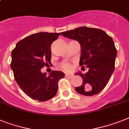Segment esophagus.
<instances>
[{"mask_svg": "<svg viewBox=\"0 0 129 129\" xmlns=\"http://www.w3.org/2000/svg\"><path fill=\"white\" fill-rule=\"evenodd\" d=\"M66 77L70 78V79H71V77H73V75H72L68 74V73H66Z\"/></svg>", "mask_w": 129, "mask_h": 129, "instance_id": "34e87169", "label": "esophagus"}]
</instances>
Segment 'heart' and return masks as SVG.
Masks as SVG:
<instances>
[{
    "mask_svg": "<svg viewBox=\"0 0 129 129\" xmlns=\"http://www.w3.org/2000/svg\"><path fill=\"white\" fill-rule=\"evenodd\" d=\"M61 67L62 69L65 70H70L71 69V66L70 65V63H68L64 62L62 63L61 64Z\"/></svg>",
    "mask_w": 129,
    "mask_h": 129,
    "instance_id": "heart-1",
    "label": "heart"
}]
</instances>
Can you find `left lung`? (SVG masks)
<instances>
[{"label": "left lung", "mask_w": 129, "mask_h": 129, "mask_svg": "<svg viewBox=\"0 0 129 129\" xmlns=\"http://www.w3.org/2000/svg\"><path fill=\"white\" fill-rule=\"evenodd\" d=\"M61 35L80 43L79 65L88 68L85 74L81 72L76 74L83 78V81L75 90L85 96H93L100 92L115 70L117 50L113 39L102 30L87 27L64 31Z\"/></svg>", "instance_id": "8db88e82"}]
</instances>
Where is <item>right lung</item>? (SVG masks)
Segmentation results:
<instances>
[{"label":"right lung","mask_w":129,"mask_h":129,"mask_svg":"<svg viewBox=\"0 0 129 129\" xmlns=\"http://www.w3.org/2000/svg\"><path fill=\"white\" fill-rule=\"evenodd\" d=\"M60 33L40 32L19 41L12 51L10 66L15 80L23 92L33 100L44 102L58 92L59 80L65 74L52 71L46 75L41 70L51 59L52 43Z\"/></svg>","instance_id":"add662e5"}]
</instances>
